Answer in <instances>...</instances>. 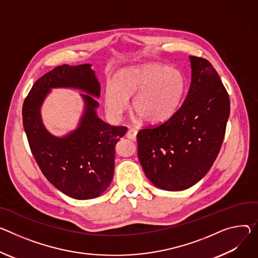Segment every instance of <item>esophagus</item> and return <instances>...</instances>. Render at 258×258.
<instances>
[{
	"instance_id": "34e87169",
	"label": "esophagus",
	"mask_w": 258,
	"mask_h": 258,
	"mask_svg": "<svg viewBox=\"0 0 258 258\" xmlns=\"http://www.w3.org/2000/svg\"><path fill=\"white\" fill-rule=\"evenodd\" d=\"M137 134H138V132H137L135 128H131V130H128V132H127L126 137H127L130 140H132V141H136V140H137Z\"/></svg>"
}]
</instances>
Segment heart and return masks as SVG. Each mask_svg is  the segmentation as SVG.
I'll return each instance as SVG.
<instances>
[{
  "mask_svg": "<svg viewBox=\"0 0 258 258\" xmlns=\"http://www.w3.org/2000/svg\"><path fill=\"white\" fill-rule=\"evenodd\" d=\"M185 90L181 72L166 64L148 63L121 70L114 83L106 86L104 103L113 118H119L133 99V110L139 118L157 124L175 113Z\"/></svg>",
  "mask_w": 258,
  "mask_h": 258,
  "instance_id": "b5f03b06",
  "label": "heart"
}]
</instances>
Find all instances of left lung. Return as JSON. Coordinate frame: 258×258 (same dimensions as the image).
Segmentation results:
<instances>
[{
  "instance_id": "8db88e82",
  "label": "left lung",
  "mask_w": 258,
  "mask_h": 258,
  "mask_svg": "<svg viewBox=\"0 0 258 258\" xmlns=\"http://www.w3.org/2000/svg\"><path fill=\"white\" fill-rule=\"evenodd\" d=\"M191 82L170 118L137 135L138 156L147 178L160 189L179 191L199 182L212 167L225 135L230 103L216 70L189 56Z\"/></svg>"
}]
</instances>
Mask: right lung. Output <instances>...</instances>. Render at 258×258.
Listing matches in <instances>:
<instances>
[{"label": "right lung", "instance_id": "add662e5", "mask_svg": "<svg viewBox=\"0 0 258 258\" xmlns=\"http://www.w3.org/2000/svg\"><path fill=\"white\" fill-rule=\"evenodd\" d=\"M60 87L88 93L82 95L86 106L79 127L61 138L44 128L39 111L51 88ZM100 92L91 64H62L35 82L22 106L23 128L40 170L55 188L76 200L98 198L108 188L114 175L115 145L127 131L99 118L95 98Z\"/></svg>", "mask_w": 258, "mask_h": 258}]
</instances>
